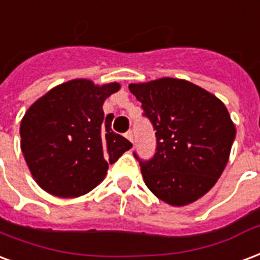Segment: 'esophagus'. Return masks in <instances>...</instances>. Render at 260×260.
<instances>
[{
	"mask_svg": "<svg viewBox=\"0 0 260 260\" xmlns=\"http://www.w3.org/2000/svg\"><path fill=\"white\" fill-rule=\"evenodd\" d=\"M125 138L129 140L131 143H134V135H132V132H131V131H128V132L125 134Z\"/></svg>",
	"mask_w": 260,
	"mask_h": 260,
	"instance_id": "1",
	"label": "esophagus"
}]
</instances>
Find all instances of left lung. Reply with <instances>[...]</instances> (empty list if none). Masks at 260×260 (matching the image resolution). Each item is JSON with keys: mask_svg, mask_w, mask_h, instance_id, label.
<instances>
[{"mask_svg": "<svg viewBox=\"0 0 260 260\" xmlns=\"http://www.w3.org/2000/svg\"><path fill=\"white\" fill-rule=\"evenodd\" d=\"M155 129L157 153L140 162L157 199L184 207L218 182L226 168L236 125L219 98L193 82L162 77L129 84Z\"/></svg>", "mask_w": 260, "mask_h": 260, "instance_id": "left-lung-1", "label": "left lung"}]
</instances>
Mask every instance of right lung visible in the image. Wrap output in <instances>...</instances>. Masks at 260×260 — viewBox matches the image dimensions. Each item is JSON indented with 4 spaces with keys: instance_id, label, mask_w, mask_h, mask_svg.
<instances>
[{
    "instance_id": "1",
    "label": "right lung",
    "mask_w": 260,
    "mask_h": 260,
    "mask_svg": "<svg viewBox=\"0 0 260 260\" xmlns=\"http://www.w3.org/2000/svg\"><path fill=\"white\" fill-rule=\"evenodd\" d=\"M118 82L76 78L34 102L20 122V149L36 183L47 193L76 199L95 189L132 143L111 131L103 103Z\"/></svg>"
}]
</instances>
